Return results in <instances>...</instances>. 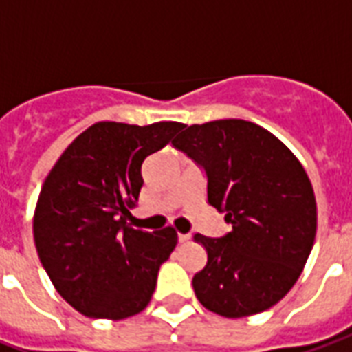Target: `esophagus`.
I'll use <instances>...</instances> for the list:
<instances>
[{"label":"esophagus","instance_id":"1","mask_svg":"<svg viewBox=\"0 0 352 352\" xmlns=\"http://www.w3.org/2000/svg\"><path fill=\"white\" fill-rule=\"evenodd\" d=\"M190 239V234H179V243H186Z\"/></svg>","mask_w":352,"mask_h":352}]
</instances>
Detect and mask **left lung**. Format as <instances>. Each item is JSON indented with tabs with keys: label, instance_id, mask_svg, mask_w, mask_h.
<instances>
[{
	"label": "left lung",
	"instance_id": "1",
	"mask_svg": "<svg viewBox=\"0 0 352 352\" xmlns=\"http://www.w3.org/2000/svg\"><path fill=\"white\" fill-rule=\"evenodd\" d=\"M173 148L204 171L208 204L232 230L195 234L208 261L193 276L197 300L225 318L276 305L300 278L316 237V199L303 166L272 133L228 118L190 126Z\"/></svg>",
	"mask_w": 352,
	"mask_h": 352
}]
</instances>
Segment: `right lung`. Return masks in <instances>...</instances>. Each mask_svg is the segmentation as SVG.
Segmentation results:
<instances>
[{
	"mask_svg": "<svg viewBox=\"0 0 352 352\" xmlns=\"http://www.w3.org/2000/svg\"><path fill=\"white\" fill-rule=\"evenodd\" d=\"M179 129L98 122L47 175L32 223L36 252L58 294L84 316L124 320L148 307L177 232L135 230L127 208L138 201L146 157Z\"/></svg>",
	"mask_w": 352,
	"mask_h": 352,
	"instance_id": "1",
	"label": "right lung"
}]
</instances>
